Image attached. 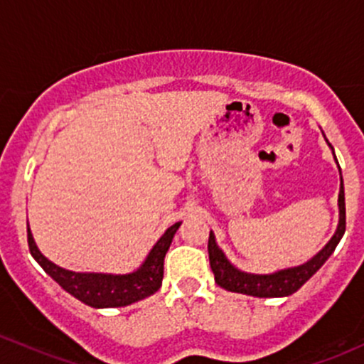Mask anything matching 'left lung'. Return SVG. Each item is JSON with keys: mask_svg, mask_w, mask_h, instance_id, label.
Wrapping results in <instances>:
<instances>
[{"mask_svg": "<svg viewBox=\"0 0 364 364\" xmlns=\"http://www.w3.org/2000/svg\"><path fill=\"white\" fill-rule=\"evenodd\" d=\"M324 136V134H323ZM326 139V136H324ZM328 143V139H326ZM328 146L333 151V146L328 143ZM335 156V151H333ZM336 162V156H335ZM338 166V162H336ZM340 169V167H338ZM346 233V195H343V179H342V171H340V193H338V227L333 233L330 240H328L326 246L323 247L317 255H314L309 262L301 263V265L289 267V269L277 270L272 274H251L244 272V270L237 269L235 265H232L230 259L225 256V252L221 251V247L216 244V237L214 232H209V242H208V251H209V263H211V270L214 274V281L218 286H221L223 289L232 293H242L250 294V296H258V298H282L289 296L294 291L301 288L309 279L312 277L321 267L324 265L328 258L331 256V252L335 251L336 244L340 242V239Z\"/></svg>", "mask_w": 364, "mask_h": 364, "instance_id": "obj_1", "label": "left lung"}]
</instances>
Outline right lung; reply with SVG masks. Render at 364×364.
Masks as SVG:
<instances>
[{"label": "right lung", "instance_id": "add662e5", "mask_svg": "<svg viewBox=\"0 0 364 364\" xmlns=\"http://www.w3.org/2000/svg\"><path fill=\"white\" fill-rule=\"evenodd\" d=\"M179 227H181V221L167 228L164 235L156 240L155 246L151 247V251L148 252L139 269L129 274L75 272V270H68L55 265L50 259L45 258L41 251L38 250L33 233H31L29 223L28 242L33 258L40 263L41 269L50 275L64 291L78 298L80 301H83L89 307L112 309L136 304V301L151 296L153 293L159 291L164 279V258H166L172 237H174Z\"/></svg>", "mask_w": 364, "mask_h": 364}]
</instances>
